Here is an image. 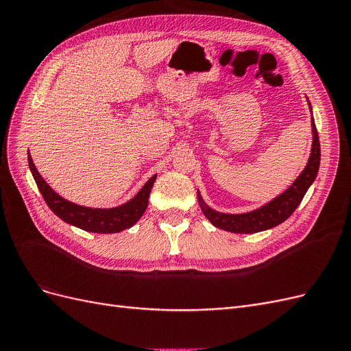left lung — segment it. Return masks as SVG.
Masks as SVG:
<instances>
[{"mask_svg": "<svg viewBox=\"0 0 351 351\" xmlns=\"http://www.w3.org/2000/svg\"><path fill=\"white\" fill-rule=\"evenodd\" d=\"M309 104V110L312 112V105ZM312 125V147L311 155L307 159V164L303 168V171L299 174L293 184L285 189L281 195L269 200L268 204H265L256 209L244 212V214H226V212H219L212 209L209 205L205 204V200L202 199V195L197 190V200L199 206L204 212V215L210 221L212 226L217 228H221L230 232H237V234H252V232H259L280 226L289 218L295 208L300 205L302 199L304 197L306 192L309 190L315 178L317 176V169H319L321 164V145L319 137H317V132L315 127L313 117L311 119Z\"/></svg>", "mask_w": 351, "mask_h": 351, "instance_id": "obj_1", "label": "left lung"}]
</instances>
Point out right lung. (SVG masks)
Returning a JSON list of instances; mask_svg holds the SVG:
<instances>
[{
    "label": "right lung",
    "mask_w": 351,
    "mask_h": 351,
    "mask_svg": "<svg viewBox=\"0 0 351 351\" xmlns=\"http://www.w3.org/2000/svg\"><path fill=\"white\" fill-rule=\"evenodd\" d=\"M27 162L39 192L44 196L49 209L67 224L89 232H99V234H112V232H120L133 227L145 214L147 202H149L151 189L156 180V174H154L139 192L123 205L115 208H89L73 204V202L54 192L39 174L30 152H27Z\"/></svg>",
    "instance_id": "right-lung-1"
}]
</instances>
